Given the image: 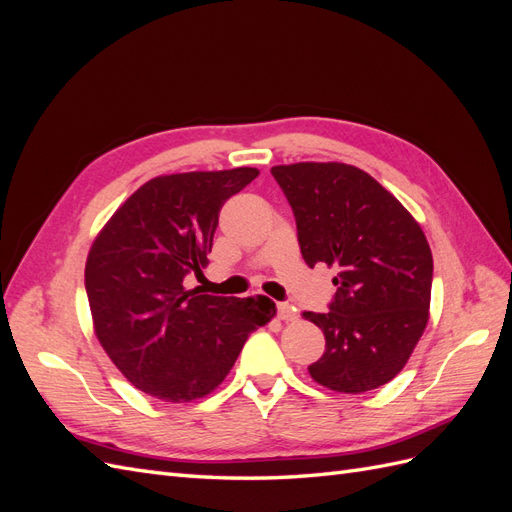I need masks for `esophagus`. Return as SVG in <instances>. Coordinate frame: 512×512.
Returning <instances> with one entry per match:
<instances>
[{
    "mask_svg": "<svg viewBox=\"0 0 512 512\" xmlns=\"http://www.w3.org/2000/svg\"><path fill=\"white\" fill-rule=\"evenodd\" d=\"M277 316H280V320H284V322H294L299 318L297 307L290 303H277Z\"/></svg>",
    "mask_w": 512,
    "mask_h": 512,
    "instance_id": "1",
    "label": "esophagus"
}]
</instances>
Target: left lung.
Masks as SVG:
<instances>
[{
    "label": "left lung",
    "instance_id": "obj_1",
    "mask_svg": "<svg viewBox=\"0 0 512 512\" xmlns=\"http://www.w3.org/2000/svg\"><path fill=\"white\" fill-rule=\"evenodd\" d=\"M307 267H339L322 314L303 312L327 346L307 367L337 393H365L408 363L429 320L433 258L425 232L365 170L342 162L273 166Z\"/></svg>",
    "mask_w": 512,
    "mask_h": 512
}]
</instances>
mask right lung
<instances>
[{
    "label": "right lung",
    "instance_id": "obj_1",
    "mask_svg": "<svg viewBox=\"0 0 512 512\" xmlns=\"http://www.w3.org/2000/svg\"><path fill=\"white\" fill-rule=\"evenodd\" d=\"M256 168L162 175L141 185L91 245L85 290L98 342L143 393L185 404L218 389L252 331L275 316L267 297H211L183 286L203 273L220 209Z\"/></svg>",
    "mask_w": 512,
    "mask_h": 512
}]
</instances>
